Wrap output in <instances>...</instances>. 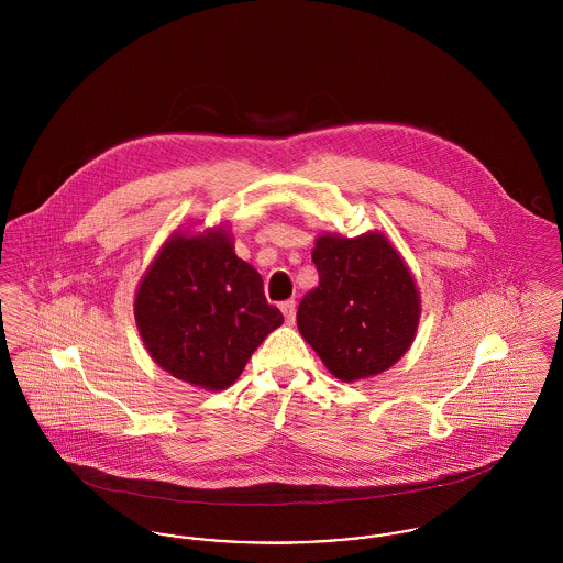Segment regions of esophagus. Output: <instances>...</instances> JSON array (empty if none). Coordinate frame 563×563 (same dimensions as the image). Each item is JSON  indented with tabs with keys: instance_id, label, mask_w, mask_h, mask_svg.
I'll list each match as a JSON object with an SVG mask.
<instances>
[{
	"instance_id": "obj_1",
	"label": "esophagus",
	"mask_w": 563,
	"mask_h": 563,
	"mask_svg": "<svg viewBox=\"0 0 563 563\" xmlns=\"http://www.w3.org/2000/svg\"><path fill=\"white\" fill-rule=\"evenodd\" d=\"M279 308H282V312H284L286 321H295V314H297V310H295V301H284Z\"/></svg>"
}]
</instances>
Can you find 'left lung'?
<instances>
[{"label":"left lung","mask_w":563,"mask_h":563,"mask_svg":"<svg viewBox=\"0 0 563 563\" xmlns=\"http://www.w3.org/2000/svg\"><path fill=\"white\" fill-rule=\"evenodd\" d=\"M312 260L319 286L299 303L301 335L342 382L388 371L409 349L420 319V297L401 255L379 232L324 234Z\"/></svg>","instance_id":"8db88e82"}]
</instances>
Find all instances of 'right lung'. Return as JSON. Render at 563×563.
Returning <instances> with one entry per match:
<instances>
[{
  "mask_svg": "<svg viewBox=\"0 0 563 563\" xmlns=\"http://www.w3.org/2000/svg\"><path fill=\"white\" fill-rule=\"evenodd\" d=\"M134 317L162 368L206 390L232 386L284 322L264 297L260 273L234 253L223 230L164 242L139 286Z\"/></svg>",
  "mask_w": 563,
  "mask_h": 563,
  "instance_id": "add662e5",
  "label": "right lung"
}]
</instances>
